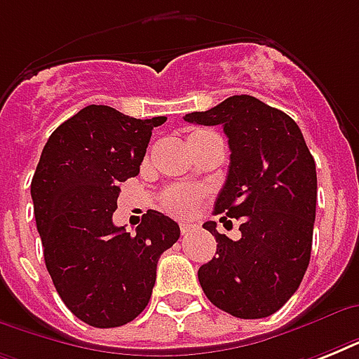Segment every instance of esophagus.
Masks as SVG:
<instances>
[{
	"label": "esophagus",
	"instance_id": "obj_1",
	"mask_svg": "<svg viewBox=\"0 0 359 359\" xmlns=\"http://www.w3.org/2000/svg\"><path fill=\"white\" fill-rule=\"evenodd\" d=\"M196 229V225H190V224H180V233L182 235H188V233H191V231Z\"/></svg>",
	"mask_w": 359,
	"mask_h": 359
}]
</instances>
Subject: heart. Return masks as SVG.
<instances>
[{
  "label": "heart",
  "mask_w": 359,
  "mask_h": 359,
  "mask_svg": "<svg viewBox=\"0 0 359 359\" xmlns=\"http://www.w3.org/2000/svg\"><path fill=\"white\" fill-rule=\"evenodd\" d=\"M201 134V132H196ZM203 199V191L191 186H171L160 197V207L175 218H190Z\"/></svg>",
  "instance_id": "heart-1"
}]
</instances>
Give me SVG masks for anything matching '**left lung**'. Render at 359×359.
Here are the masks:
<instances>
[{"label": "left lung", "instance_id": "1", "mask_svg": "<svg viewBox=\"0 0 359 359\" xmlns=\"http://www.w3.org/2000/svg\"><path fill=\"white\" fill-rule=\"evenodd\" d=\"M184 121L222 124L231 163L214 214L242 219L240 240L203 227L218 242L197 272L203 292L238 318L270 317L300 287L309 264L317 208V169L298 124L250 95H235ZM224 216V218H225Z\"/></svg>", "mask_w": 359, "mask_h": 359}]
</instances>
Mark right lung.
Masks as SVG:
<instances>
[{"mask_svg":"<svg viewBox=\"0 0 359 359\" xmlns=\"http://www.w3.org/2000/svg\"><path fill=\"white\" fill-rule=\"evenodd\" d=\"M165 121L91 104L53 130L31 180L55 290L95 328H117L145 309L158 259L180 236L179 225L156 210L141 218L135 235L111 219L121 182L140 173L152 128Z\"/></svg>","mask_w":359,"mask_h":359,"instance_id":"add662e5","label":"right lung"}]
</instances>
